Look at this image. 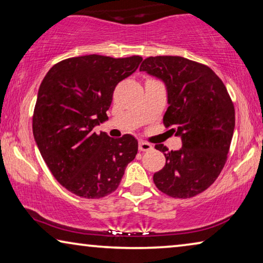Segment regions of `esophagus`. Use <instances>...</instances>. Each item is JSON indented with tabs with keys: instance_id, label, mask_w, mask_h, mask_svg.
<instances>
[{
	"instance_id": "1",
	"label": "esophagus",
	"mask_w": 263,
	"mask_h": 263,
	"mask_svg": "<svg viewBox=\"0 0 263 263\" xmlns=\"http://www.w3.org/2000/svg\"><path fill=\"white\" fill-rule=\"evenodd\" d=\"M153 149V145L151 143L143 142V141H140L139 142V151L140 152H149Z\"/></svg>"
}]
</instances>
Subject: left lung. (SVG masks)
<instances>
[{
	"instance_id": "left-lung-1",
	"label": "left lung",
	"mask_w": 263,
	"mask_h": 263,
	"mask_svg": "<svg viewBox=\"0 0 263 263\" xmlns=\"http://www.w3.org/2000/svg\"><path fill=\"white\" fill-rule=\"evenodd\" d=\"M140 70L164 82L169 107L163 124L182 140L179 151L155 145L165 164L154 183L168 196H195L211 187L227 161L235 127L227 88L211 68L181 56H151Z\"/></svg>"
}]
</instances>
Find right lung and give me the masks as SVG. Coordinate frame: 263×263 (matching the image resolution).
<instances>
[{
    "label": "right lung",
    "mask_w": 263,
    "mask_h": 263,
    "mask_svg": "<svg viewBox=\"0 0 263 263\" xmlns=\"http://www.w3.org/2000/svg\"><path fill=\"white\" fill-rule=\"evenodd\" d=\"M142 61L141 56L70 58L56 63L40 86L33 134L44 162L60 184L75 195L101 199L115 192L137 140L92 130L108 120L112 92Z\"/></svg>",
    "instance_id": "right-lung-1"
}]
</instances>
